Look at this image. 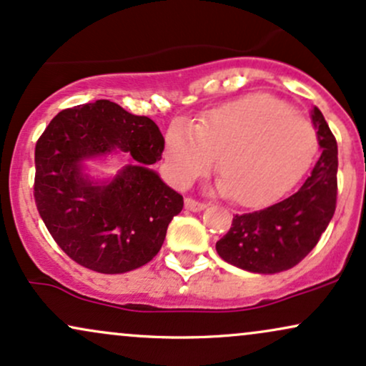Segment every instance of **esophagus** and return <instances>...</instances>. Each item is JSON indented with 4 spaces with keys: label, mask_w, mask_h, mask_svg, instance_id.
Wrapping results in <instances>:
<instances>
[{
    "label": "esophagus",
    "mask_w": 366,
    "mask_h": 366,
    "mask_svg": "<svg viewBox=\"0 0 366 366\" xmlns=\"http://www.w3.org/2000/svg\"><path fill=\"white\" fill-rule=\"evenodd\" d=\"M205 207H207V204L205 202H199L195 199H184V209L187 210H192V212H200V210H204Z\"/></svg>",
    "instance_id": "34e87169"
}]
</instances>
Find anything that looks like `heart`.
Masks as SVG:
<instances>
[{
  "label": "heart",
  "instance_id": "1",
  "mask_svg": "<svg viewBox=\"0 0 366 366\" xmlns=\"http://www.w3.org/2000/svg\"><path fill=\"white\" fill-rule=\"evenodd\" d=\"M319 147L315 127L286 102L253 94L219 106L197 127L176 122L166 133L171 173L179 184L204 176L217 157V188L255 207L302 178Z\"/></svg>",
  "mask_w": 366,
  "mask_h": 366
}]
</instances>
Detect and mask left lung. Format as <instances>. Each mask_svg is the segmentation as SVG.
<instances>
[{"mask_svg": "<svg viewBox=\"0 0 366 366\" xmlns=\"http://www.w3.org/2000/svg\"><path fill=\"white\" fill-rule=\"evenodd\" d=\"M322 154L298 192L262 210L236 214L216 243L222 260L257 274H276L298 265L319 243L336 212L337 142L319 107H313Z\"/></svg>", "mask_w": 366, "mask_h": 366, "instance_id": "1", "label": "left lung"}]
</instances>
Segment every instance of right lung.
<instances>
[{
	"instance_id": "obj_1",
	"label": "right lung",
	"mask_w": 366,
	"mask_h": 366,
	"mask_svg": "<svg viewBox=\"0 0 366 366\" xmlns=\"http://www.w3.org/2000/svg\"><path fill=\"white\" fill-rule=\"evenodd\" d=\"M118 148L134 159L111 184L83 174L85 158ZM164 139L147 116L101 101L58 113L36 144L34 199L58 247L81 267L122 274L145 265L164 243L183 197L162 183L150 164Z\"/></svg>"
}]
</instances>
